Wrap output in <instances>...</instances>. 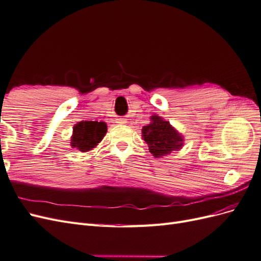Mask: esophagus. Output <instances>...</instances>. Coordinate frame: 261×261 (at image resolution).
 I'll list each match as a JSON object with an SVG mask.
<instances>
[{
	"label": "esophagus",
	"instance_id": "esophagus-1",
	"mask_svg": "<svg viewBox=\"0 0 261 261\" xmlns=\"http://www.w3.org/2000/svg\"><path fill=\"white\" fill-rule=\"evenodd\" d=\"M116 123H120V124H124V123H126V121L125 120H123V118H120V120H117V122Z\"/></svg>",
	"mask_w": 261,
	"mask_h": 261
}]
</instances>
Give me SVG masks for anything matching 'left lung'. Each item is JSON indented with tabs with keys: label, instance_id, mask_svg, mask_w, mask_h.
<instances>
[{
	"label": "left lung",
	"instance_id": "8db88e82",
	"mask_svg": "<svg viewBox=\"0 0 261 261\" xmlns=\"http://www.w3.org/2000/svg\"><path fill=\"white\" fill-rule=\"evenodd\" d=\"M143 138L148 144L149 151L155 158L171 153L183 146V138L169 122L153 115L151 123L143 127Z\"/></svg>",
	"mask_w": 261,
	"mask_h": 261
}]
</instances>
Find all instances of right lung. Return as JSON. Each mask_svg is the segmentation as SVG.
<instances>
[{
	"mask_svg": "<svg viewBox=\"0 0 261 261\" xmlns=\"http://www.w3.org/2000/svg\"><path fill=\"white\" fill-rule=\"evenodd\" d=\"M107 133V124L97 121H83L74 126L72 145L85 152L96 147Z\"/></svg>",
	"mask_w": 261,
	"mask_h": 261,
	"instance_id": "add662e5",
	"label": "right lung"
}]
</instances>
